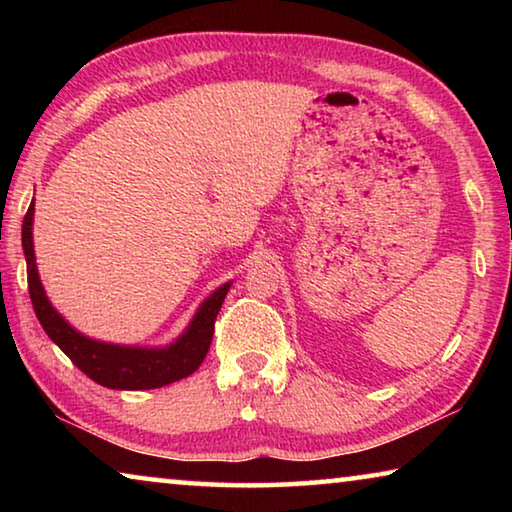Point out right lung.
I'll use <instances>...</instances> for the list:
<instances>
[{
	"label": "right lung",
	"instance_id": "1",
	"mask_svg": "<svg viewBox=\"0 0 512 512\" xmlns=\"http://www.w3.org/2000/svg\"><path fill=\"white\" fill-rule=\"evenodd\" d=\"M31 225L33 203L29 205L27 214H24L22 223V248L24 257H27V280L33 311H36L40 325L49 339L72 359L76 368L85 372L92 381H97V384L115 388V391H149V388H160L189 377L201 366L207 350H210L216 314H219L230 284H223L221 289H216L203 302L192 325L187 327V332L169 348L142 350L92 341L69 327L63 316L47 300L38 277L36 255H33Z\"/></svg>",
	"mask_w": 512,
	"mask_h": 512
}]
</instances>
